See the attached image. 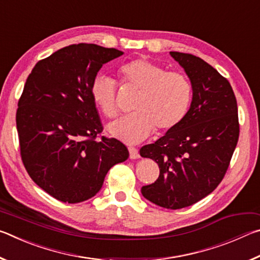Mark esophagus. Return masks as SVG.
<instances>
[{"label": "esophagus", "instance_id": "obj_1", "mask_svg": "<svg viewBox=\"0 0 260 260\" xmlns=\"http://www.w3.org/2000/svg\"><path fill=\"white\" fill-rule=\"evenodd\" d=\"M129 150V158L131 159H136V158H139L140 155H139V150L134 147H129L128 148Z\"/></svg>", "mask_w": 260, "mask_h": 260}]
</instances>
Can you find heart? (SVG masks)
Wrapping results in <instances>:
<instances>
[{
  "label": "heart",
  "mask_w": 260,
  "mask_h": 260,
  "mask_svg": "<svg viewBox=\"0 0 260 260\" xmlns=\"http://www.w3.org/2000/svg\"><path fill=\"white\" fill-rule=\"evenodd\" d=\"M122 85L139 91L133 104L135 113L109 125V132L126 143L142 142L156 128L167 131L183 119L191 101V85L183 74L166 72L151 60L139 58L121 65L118 70ZM90 95L105 117L119 113L117 83L105 74L91 81Z\"/></svg>",
  "instance_id": "1"
}]
</instances>
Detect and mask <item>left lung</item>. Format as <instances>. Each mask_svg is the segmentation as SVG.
Returning a JSON list of instances; mask_svg holds the SVG:
<instances>
[{
    "label": "left lung",
    "mask_w": 260,
    "mask_h": 260,
    "mask_svg": "<svg viewBox=\"0 0 260 260\" xmlns=\"http://www.w3.org/2000/svg\"><path fill=\"white\" fill-rule=\"evenodd\" d=\"M191 82L190 108L179 124L140 155L159 166L155 183L141 188L161 208H187L221 182L239 141L237 103L231 83L200 57L171 51Z\"/></svg>",
    "instance_id": "left-lung-1"
}]
</instances>
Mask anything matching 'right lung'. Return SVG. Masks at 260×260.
Masks as SVG:
<instances>
[{
    "mask_svg": "<svg viewBox=\"0 0 260 260\" xmlns=\"http://www.w3.org/2000/svg\"><path fill=\"white\" fill-rule=\"evenodd\" d=\"M124 52L93 43L57 50L38 61L26 80L16 122L24 166L56 200L80 203L102 188L109 170L129 153L102 136L90 85L103 64Z\"/></svg>",
    "mask_w": 260,
    "mask_h": 260,
    "instance_id": "add662e5",
    "label": "right lung"
}]
</instances>
